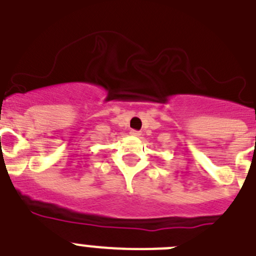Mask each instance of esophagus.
<instances>
[{
  "label": "esophagus",
  "mask_w": 256,
  "mask_h": 256,
  "mask_svg": "<svg viewBox=\"0 0 256 256\" xmlns=\"http://www.w3.org/2000/svg\"><path fill=\"white\" fill-rule=\"evenodd\" d=\"M130 136H133V137H140L141 136V132H138V130H130Z\"/></svg>",
  "instance_id": "obj_1"
}]
</instances>
